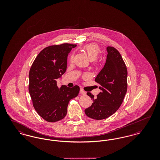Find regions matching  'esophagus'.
Masks as SVG:
<instances>
[{"label": "esophagus", "instance_id": "esophagus-1", "mask_svg": "<svg viewBox=\"0 0 160 160\" xmlns=\"http://www.w3.org/2000/svg\"><path fill=\"white\" fill-rule=\"evenodd\" d=\"M80 93L81 94H82V95H85L86 94V92H85V91H84L83 89H80Z\"/></svg>", "mask_w": 160, "mask_h": 160}]
</instances>
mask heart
<instances>
[{
	"instance_id": "heart-1",
	"label": "heart",
	"mask_w": 160,
	"mask_h": 160,
	"mask_svg": "<svg viewBox=\"0 0 160 160\" xmlns=\"http://www.w3.org/2000/svg\"><path fill=\"white\" fill-rule=\"evenodd\" d=\"M83 50L88 54L89 59L91 61H93L97 59L99 53V47L95 44H88L83 46ZM73 59V55H71L70 57V61Z\"/></svg>"
}]
</instances>
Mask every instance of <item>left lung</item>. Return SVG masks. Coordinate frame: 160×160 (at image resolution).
Instances as JSON below:
<instances>
[{
  "label": "left lung",
  "instance_id": "left-lung-1",
  "mask_svg": "<svg viewBox=\"0 0 160 160\" xmlns=\"http://www.w3.org/2000/svg\"><path fill=\"white\" fill-rule=\"evenodd\" d=\"M107 51L106 63L95 80L100 85L101 92L96 98L91 93H87L93 103L84 112L96 120L104 119L114 114L127 91L128 72L121 54L113 47H107Z\"/></svg>",
  "mask_w": 160,
  "mask_h": 160
}]
</instances>
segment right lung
I'll return each instance as SVG.
<instances>
[{
    "instance_id": "obj_1",
    "label": "right lung",
    "mask_w": 160,
    "mask_h": 160,
    "mask_svg": "<svg viewBox=\"0 0 160 160\" xmlns=\"http://www.w3.org/2000/svg\"><path fill=\"white\" fill-rule=\"evenodd\" d=\"M76 44L65 43L47 47L40 52L29 71V92L33 106L46 121L54 122L63 119L67 113L70 99L78 95L80 88L62 86L56 79L66 71L67 58Z\"/></svg>"
}]
</instances>
